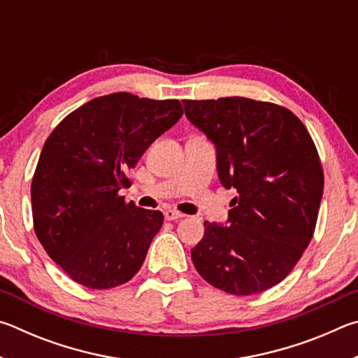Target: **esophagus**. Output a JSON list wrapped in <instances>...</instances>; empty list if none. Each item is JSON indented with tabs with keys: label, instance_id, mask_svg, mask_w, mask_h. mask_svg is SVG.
<instances>
[{
	"label": "esophagus",
	"instance_id": "34e87169",
	"mask_svg": "<svg viewBox=\"0 0 358 358\" xmlns=\"http://www.w3.org/2000/svg\"><path fill=\"white\" fill-rule=\"evenodd\" d=\"M164 217L167 221H175V220H180V217H185L183 213H180V211H175V210H166L164 211Z\"/></svg>",
	"mask_w": 358,
	"mask_h": 358
}]
</instances>
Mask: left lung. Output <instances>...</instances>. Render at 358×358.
Masks as SVG:
<instances>
[{
  "label": "left lung",
  "mask_w": 358,
  "mask_h": 358,
  "mask_svg": "<svg viewBox=\"0 0 358 358\" xmlns=\"http://www.w3.org/2000/svg\"><path fill=\"white\" fill-rule=\"evenodd\" d=\"M183 104L216 145L222 186L238 192L229 226L205 222L194 266L227 294L264 292L294 270L316 229L324 192L316 145L300 118L273 102L232 96Z\"/></svg>",
  "instance_id": "1"
}]
</instances>
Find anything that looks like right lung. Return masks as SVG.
<instances>
[{"label":"right lung","instance_id":"right-lung-1","mask_svg":"<svg viewBox=\"0 0 358 358\" xmlns=\"http://www.w3.org/2000/svg\"><path fill=\"white\" fill-rule=\"evenodd\" d=\"M181 115L178 99L120 92L76 108L47 137L31 181L34 232L72 281L110 289L141 270L164 216L118 192Z\"/></svg>","mask_w":358,"mask_h":358}]
</instances>
